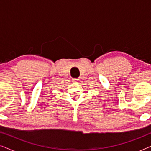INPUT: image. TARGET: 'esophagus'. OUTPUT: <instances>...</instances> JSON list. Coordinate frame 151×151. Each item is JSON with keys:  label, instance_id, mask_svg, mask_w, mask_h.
I'll return each mask as SVG.
<instances>
[{"label": "esophagus", "instance_id": "esophagus-1", "mask_svg": "<svg viewBox=\"0 0 151 151\" xmlns=\"http://www.w3.org/2000/svg\"><path fill=\"white\" fill-rule=\"evenodd\" d=\"M79 80L80 79H78V78H73V79H72V81L73 82H78V81H80Z\"/></svg>", "mask_w": 151, "mask_h": 151}]
</instances>
